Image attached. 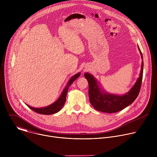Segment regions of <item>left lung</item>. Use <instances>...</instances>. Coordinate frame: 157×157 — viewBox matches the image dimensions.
I'll return each instance as SVG.
<instances>
[{"instance_id":"left-lung-1","label":"left lung","mask_w":157,"mask_h":157,"mask_svg":"<svg viewBox=\"0 0 157 157\" xmlns=\"http://www.w3.org/2000/svg\"><path fill=\"white\" fill-rule=\"evenodd\" d=\"M137 47L142 60L141 70L137 81L128 93L118 95L107 92L102 89L99 82L93 75L88 73H84V77L89 84V101L96 110L106 113H117L130 105L137 98L142 84L144 70L142 53L139 45Z\"/></svg>"}]
</instances>
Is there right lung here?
Listing matches in <instances>:
<instances>
[{"label":"right lung","instance_id":"add662e5","mask_svg":"<svg viewBox=\"0 0 157 157\" xmlns=\"http://www.w3.org/2000/svg\"><path fill=\"white\" fill-rule=\"evenodd\" d=\"M81 75L80 72L75 75L73 76L71 79L69 80V81L67 83L66 86L64 88L63 92L61 93L60 96L59 98L54 102L53 104L46 106V107H40V108H36V107H33L30 106L28 104H26L30 109H31L32 110L35 111V113L40 114H44V115H50V114H53L55 113H57L58 112H59L64 105L65 101H66V94L67 92H68V88L71 85V84Z\"/></svg>","mask_w":157,"mask_h":157}]
</instances>
